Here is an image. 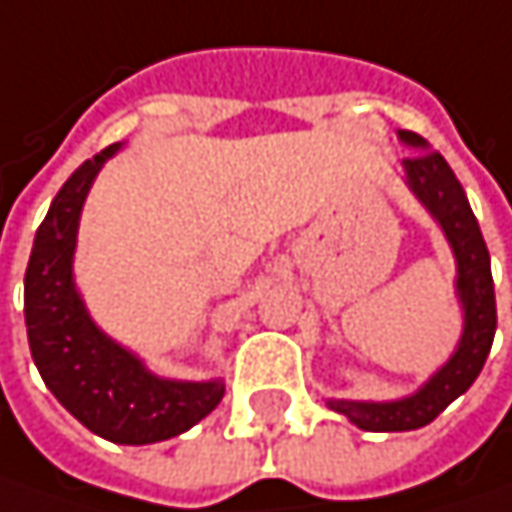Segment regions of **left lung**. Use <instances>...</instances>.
<instances>
[{"instance_id":"left-lung-1","label":"left lung","mask_w":512,"mask_h":512,"mask_svg":"<svg viewBox=\"0 0 512 512\" xmlns=\"http://www.w3.org/2000/svg\"><path fill=\"white\" fill-rule=\"evenodd\" d=\"M397 138L414 150V156L403 159V182L432 214L455 257V298L461 304L464 330L452 356L414 394L385 403L327 400V408L345 414L353 426L365 432H411L429 426L443 408L458 400L478 379L496 336V289L490 252L458 176L440 153L429 150L426 138L408 130H397Z\"/></svg>"}]
</instances>
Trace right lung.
<instances>
[{
    "instance_id": "right-lung-1",
    "label": "right lung",
    "mask_w": 512,
    "mask_h": 512,
    "mask_svg": "<svg viewBox=\"0 0 512 512\" xmlns=\"http://www.w3.org/2000/svg\"><path fill=\"white\" fill-rule=\"evenodd\" d=\"M118 150L121 144H109L77 167L37 228L25 269V327L34 365L60 406L104 440L144 446L182 435L208 417L220 406L226 382L153 374L86 310L75 284L80 211L101 167Z\"/></svg>"
}]
</instances>
